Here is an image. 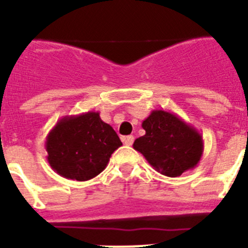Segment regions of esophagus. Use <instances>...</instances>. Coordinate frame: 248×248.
<instances>
[{
  "mask_svg": "<svg viewBox=\"0 0 248 248\" xmlns=\"http://www.w3.org/2000/svg\"><path fill=\"white\" fill-rule=\"evenodd\" d=\"M123 141H124V144L128 146L133 145V143H134V137H133V135H128V137L123 138Z\"/></svg>",
  "mask_w": 248,
  "mask_h": 248,
  "instance_id": "obj_1",
  "label": "esophagus"
}]
</instances>
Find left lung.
<instances>
[{"instance_id":"obj_1","label":"left lung","mask_w":248,"mask_h":248,"mask_svg":"<svg viewBox=\"0 0 248 248\" xmlns=\"http://www.w3.org/2000/svg\"><path fill=\"white\" fill-rule=\"evenodd\" d=\"M141 126L145 135L138 138L133 148L157 172L176 177L198 165L203 153L202 137L176 114L153 110Z\"/></svg>"}]
</instances>
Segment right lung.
Returning <instances> with one entry per match:
<instances>
[{
	"label": "right lung",
	"instance_id": "add662e5",
	"mask_svg": "<svg viewBox=\"0 0 248 248\" xmlns=\"http://www.w3.org/2000/svg\"><path fill=\"white\" fill-rule=\"evenodd\" d=\"M119 146V137L100 119L98 111L62 118L46 140L50 168L61 176L77 181L99 175Z\"/></svg>",
	"mask_w": 248,
	"mask_h": 248
}]
</instances>
